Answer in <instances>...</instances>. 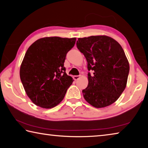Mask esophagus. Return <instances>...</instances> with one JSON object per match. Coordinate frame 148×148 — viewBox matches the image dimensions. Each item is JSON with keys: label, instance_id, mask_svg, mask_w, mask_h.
<instances>
[{"label": "esophagus", "instance_id": "obj_1", "mask_svg": "<svg viewBox=\"0 0 148 148\" xmlns=\"http://www.w3.org/2000/svg\"><path fill=\"white\" fill-rule=\"evenodd\" d=\"M73 78H74V80H77V79L80 78V76H74Z\"/></svg>", "mask_w": 148, "mask_h": 148}]
</instances>
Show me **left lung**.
<instances>
[{"label": "left lung", "instance_id": "8db88e82", "mask_svg": "<svg viewBox=\"0 0 148 148\" xmlns=\"http://www.w3.org/2000/svg\"><path fill=\"white\" fill-rule=\"evenodd\" d=\"M76 46L87 62L88 86L82 90L86 101L95 108H104L119 99L126 87L129 64L118 42L107 36L78 38Z\"/></svg>", "mask_w": 148, "mask_h": 148}]
</instances>
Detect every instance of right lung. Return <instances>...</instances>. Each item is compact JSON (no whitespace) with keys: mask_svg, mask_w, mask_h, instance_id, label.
Listing matches in <instances>:
<instances>
[{"mask_svg":"<svg viewBox=\"0 0 148 148\" xmlns=\"http://www.w3.org/2000/svg\"><path fill=\"white\" fill-rule=\"evenodd\" d=\"M76 38L46 37L37 40L26 52L20 67V78L30 99L44 108L56 106L74 80L66 73V53Z\"/></svg>","mask_w":148,"mask_h":148,"instance_id":"1","label":"right lung"}]
</instances>
